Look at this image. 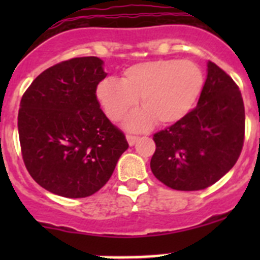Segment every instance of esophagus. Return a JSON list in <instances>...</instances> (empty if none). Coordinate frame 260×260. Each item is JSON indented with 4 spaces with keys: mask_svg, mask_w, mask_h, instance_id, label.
Wrapping results in <instances>:
<instances>
[{
    "mask_svg": "<svg viewBox=\"0 0 260 260\" xmlns=\"http://www.w3.org/2000/svg\"><path fill=\"white\" fill-rule=\"evenodd\" d=\"M126 139H127V142H128V144H130V146H134V144L138 142V139H139V137H137V135L127 134V135H126Z\"/></svg>",
    "mask_w": 260,
    "mask_h": 260,
    "instance_id": "obj_1",
    "label": "esophagus"
}]
</instances>
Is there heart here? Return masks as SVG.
<instances>
[{
    "label": "heart",
    "mask_w": 260,
    "mask_h": 260,
    "mask_svg": "<svg viewBox=\"0 0 260 260\" xmlns=\"http://www.w3.org/2000/svg\"><path fill=\"white\" fill-rule=\"evenodd\" d=\"M204 84L201 66L190 59H152L139 62L122 73V79L105 78L96 96L112 121L122 118L137 105L126 121L133 130L146 128L155 121L162 126L180 122L198 100Z\"/></svg>",
    "instance_id": "b5f03b06"
}]
</instances>
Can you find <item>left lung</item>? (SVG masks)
<instances>
[{"label":"left lung","mask_w":260,"mask_h":260,"mask_svg":"<svg viewBox=\"0 0 260 260\" xmlns=\"http://www.w3.org/2000/svg\"><path fill=\"white\" fill-rule=\"evenodd\" d=\"M245 139L241 91L222 69L208 61L198 105L180 122L153 134L151 171L174 190L207 189L231 171Z\"/></svg>","instance_id":"left-lung-1"}]
</instances>
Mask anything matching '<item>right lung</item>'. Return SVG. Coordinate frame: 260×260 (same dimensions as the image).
Segmentation results:
<instances>
[{"label":"right lung","mask_w":260,"mask_h":260,"mask_svg":"<svg viewBox=\"0 0 260 260\" xmlns=\"http://www.w3.org/2000/svg\"><path fill=\"white\" fill-rule=\"evenodd\" d=\"M107 74L98 57H77L47 69L23 93L20 150L41 187L86 198L109 181L126 137L100 109L96 88Z\"/></svg>","instance_id":"obj_1"}]
</instances>
